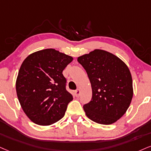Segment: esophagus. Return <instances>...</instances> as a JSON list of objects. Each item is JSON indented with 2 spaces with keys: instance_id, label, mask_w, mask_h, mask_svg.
<instances>
[{
  "instance_id": "obj_1",
  "label": "esophagus",
  "mask_w": 151,
  "mask_h": 151,
  "mask_svg": "<svg viewBox=\"0 0 151 151\" xmlns=\"http://www.w3.org/2000/svg\"><path fill=\"white\" fill-rule=\"evenodd\" d=\"M75 95L76 96H77V97H78L81 95V90H79V89H78V90H76L75 91Z\"/></svg>"
}]
</instances>
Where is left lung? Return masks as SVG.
<instances>
[{
  "label": "left lung",
  "instance_id": "1",
  "mask_svg": "<svg viewBox=\"0 0 151 151\" xmlns=\"http://www.w3.org/2000/svg\"><path fill=\"white\" fill-rule=\"evenodd\" d=\"M78 61L86 70L92 90V99L83 106L85 114L96 123H114L125 113L132 99V78L127 66L102 50L81 56Z\"/></svg>",
  "mask_w": 151,
  "mask_h": 151
}]
</instances>
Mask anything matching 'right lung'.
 I'll return each mask as SVG.
<instances>
[{"mask_svg": "<svg viewBox=\"0 0 151 151\" xmlns=\"http://www.w3.org/2000/svg\"><path fill=\"white\" fill-rule=\"evenodd\" d=\"M73 57L55 49L36 52L24 59L16 91L24 112L39 125H50L64 117L73 96L62 72Z\"/></svg>", "mask_w": 151, "mask_h": 151, "instance_id": "right-lung-1", "label": "right lung"}]
</instances>
